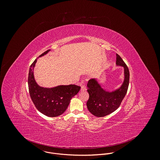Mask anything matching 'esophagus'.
<instances>
[{"label":"esophagus","instance_id":"obj_1","mask_svg":"<svg viewBox=\"0 0 160 160\" xmlns=\"http://www.w3.org/2000/svg\"><path fill=\"white\" fill-rule=\"evenodd\" d=\"M81 91H86V87L85 86H84V85L81 86Z\"/></svg>","mask_w":160,"mask_h":160}]
</instances>
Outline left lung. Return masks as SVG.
Listing matches in <instances>:
<instances>
[{
  "instance_id": "1",
  "label": "left lung",
  "mask_w": 160,
  "mask_h": 160,
  "mask_svg": "<svg viewBox=\"0 0 160 160\" xmlns=\"http://www.w3.org/2000/svg\"><path fill=\"white\" fill-rule=\"evenodd\" d=\"M116 64L124 68V81L119 88L112 91H107L102 88L96 79H90L87 84L89 98L86 105L89 111L95 116L104 117L116 111L127 92L129 72L126 64L118 54Z\"/></svg>"
}]
</instances>
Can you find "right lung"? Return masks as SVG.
Here are the masks:
<instances>
[{
  "mask_svg": "<svg viewBox=\"0 0 160 160\" xmlns=\"http://www.w3.org/2000/svg\"><path fill=\"white\" fill-rule=\"evenodd\" d=\"M49 49L39 58L48 53ZM37 59L31 64L28 76V86L31 98L37 109L49 117H56L63 114L72 97L79 91L81 87L74 85H60L54 88L39 86L34 76V68Z\"/></svg>",
  "mask_w": 160,
  "mask_h": 160,
  "instance_id": "obj_1",
  "label": "right lung"
}]
</instances>
